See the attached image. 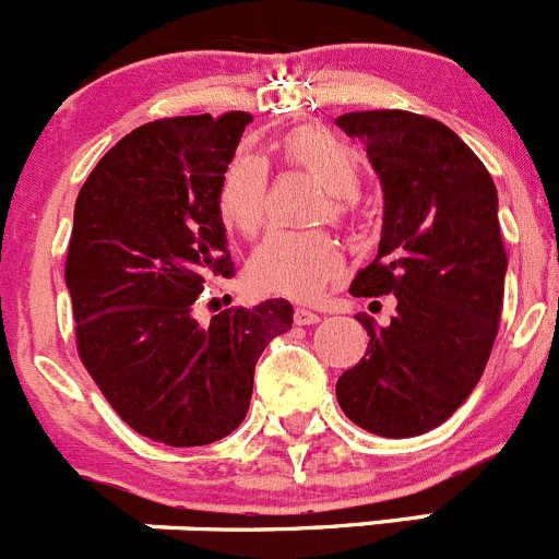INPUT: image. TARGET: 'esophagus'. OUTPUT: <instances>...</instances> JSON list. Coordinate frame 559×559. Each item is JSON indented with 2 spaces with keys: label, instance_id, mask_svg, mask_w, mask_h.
<instances>
[{
  "label": "esophagus",
  "instance_id": "obj_1",
  "mask_svg": "<svg viewBox=\"0 0 559 559\" xmlns=\"http://www.w3.org/2000/svg\"><path fill=\"white\" fill-rule=\"evenodd\" d=\"M294 321L299 323V326H310V323L321 321V316H318V312H312V310H307V307H296Z\"/></svg>",
  "mask_w": 559,
  "mask_h": 559
}]
</instances>
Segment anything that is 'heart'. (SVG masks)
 I'll return each mask as SVG.
<instances>
[{"label":"heart","mask_w":559,"mask_h":559,"mask_svg":"<svg viewBox=\"0 0 559 559\" xmlns=\"http://www.w3.org/2000/svg\"><path fill=\"white\" fill-rule=\"evenodd\" d=\"M283 156L294 167L307 169L329 189V216L343 219L350 197L359 191V164L332 131L321 126H299L283 136ZM269 164L254 153H236L219 180V216L230 230L252 236L265 216ZM340 269V249L326 233L274 230L254 247L249 258V283L258 290L283 294L290 299H316Z\"/></svg>","instance_id":"1"}]
</instances>
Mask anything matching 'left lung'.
Listing matches in <instances>:
<instances>
[{
    "instance_id": "left-lung-1",
    "label": "left lung",
    "mask_w": 559,
    "mask_h": 559,
    "mask_svg": "<svg viewBox=\"0 0 559 559\" xmlns=\"http://www.w3.org/2000/svg\"><path fill=\"white\" fill-rule=\"evenodd\" d=\"M359 136L384 191L379 254L350 296L397 299L365 356L337 379L350 423L406 439L442 425L480 381L497 340L508 254L497 186L466 142L439 120L403 109L337 117Z\"/></svg>"
}]
</instances>
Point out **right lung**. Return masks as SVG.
<instances>
[{
	"instance_id": "right-lung-1",
	"label": "right lung",
	"mask_w": 559,
	"mask_h": 559,
	"mask_svg": "<svg viewBox=\"0 0 559 559\" xmlns=\"http://www.w3.org/2000/svg\"><path fill=\"white\" fill-rule=\"evenodd\" d=\"M247 111L167 117L117 142L84 180L66 285L84 368L120 419L169 448L225 439L247 417L254 365L294 323L285 299L200 326L194 301L233 274L216 194Z\"/></svg>"
}]
</instances>
